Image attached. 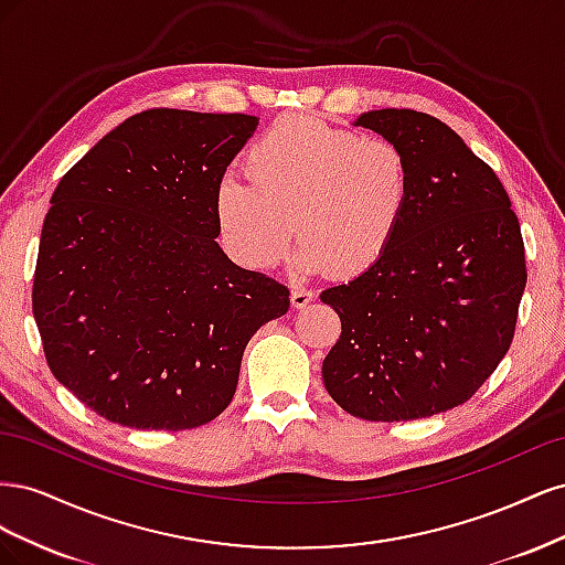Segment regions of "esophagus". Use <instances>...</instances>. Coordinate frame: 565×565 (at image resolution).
<instances>
[{"label":"esophagus","mask_w":565,"mask_h":565,"mask_svg":"<svg viewBox=\"0 0 565 565\" xmlns=\"http://www.w3.org/2000/svg\"><path fill=\"white\" fill-rule=\"evenodd\" d=\"M313 292L311 289H303V287H295L292 289V306L295 309H306V306H309L311 301H313Z\"/></svg>","instance_id":"obj_1"}]
</instances>
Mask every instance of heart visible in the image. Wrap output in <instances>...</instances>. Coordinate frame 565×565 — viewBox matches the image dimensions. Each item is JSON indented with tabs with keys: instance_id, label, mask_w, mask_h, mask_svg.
I'll list each match as a JSON object with an SVG mask.
<instances>
[{
	"instance_id": "heart-1",
	"label": "heart",
	"mask_w": 565,
	"mask_h": 565,
	"mask_svg": "<svg viewBox=\"0 0 565 565\" xmlns=\"http://www.w3.org/2000/svg\"><path fill=\"white\" fill-rule=\"evenodd\" d=\"M247 172L216 181L214 218L249 270L278 266L297 233L301 270L363 276L396 243L415 193L401 146L309 115L270 125L247 150Z\"/></svg>"
}]
</instances>
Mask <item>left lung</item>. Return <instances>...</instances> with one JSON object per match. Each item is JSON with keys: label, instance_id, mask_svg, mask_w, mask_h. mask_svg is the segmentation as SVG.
<instances>
[{"label": "left lung", "instance_id": "left-lung-1", "mask_svg": "<svg viewBox=\"0 0 565 565\" xmlns=\"http://www.w3.org/2000/svg\"><path fill=\"white\" fill-rule=\"evenodd\" d=\"M353 125L405 150L415 193L384 259L320 295L341 320L322 382L353 417H431L467 403L511 347L521 226L498 174L446 122L384 108Z\"/></svg>", "mask_w": 565, "mask_h": 565}]
</instances>
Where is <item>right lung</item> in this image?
<instances>
[{"label": "right lung", "mask_w": 565, "mask_h": 565, "mask_svg": "<svg viewBox=\"0 0 565 565\" xmlns=\"http://www.w3.org/2000/svg\"><path fill=\"white\" fill-rule=\"evenodd\" d=\"M254 115L156 108L106 134L51 195L32 285L54 377L108 422L195 429L237 386L289 289L218 247L214 188Z\"/></svg>", "instance_id": "obj_1"}]
</instances>
